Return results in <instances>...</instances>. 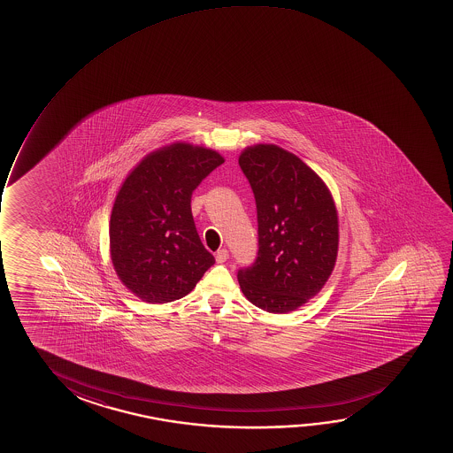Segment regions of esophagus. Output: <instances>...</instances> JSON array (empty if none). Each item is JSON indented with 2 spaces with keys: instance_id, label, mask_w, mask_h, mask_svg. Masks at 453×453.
<instances>
[{
  "instance_id": "obj_1",
  "label": "esophagus",
  "mask_w": 453,
  "mask_h": 453,
  "mask_svg": "<svg viewBox=\"0 0 453 453\" xmlns=\"http://www.w3.org/2000/svg\"><path fill=\"white\" fill-rule=\"evenodd\" d=\"M215 258H217L218 263H226L227 258H229V252H227V249H219L217 255H215Z\"/></svg>"
}]
</instances>
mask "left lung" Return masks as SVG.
<instances>
[{
    "label": "left lung",
    "instance_id": "obj_1",
    "mask_svg": "<svg viewBox=\"0 0 453 453\" xmlns=\"http://www.w3.org/2000/svg\"><path fill=\"white\" fill-rule=\"evenodd\" d=\"M254 192L258 252L236 277L250 303L273 314L297 310L322 289L339 246L334 201L302 159L277 145L242 151Z\"/></svg>",
    "mask_w": 453,
    "mask_h": 453
}]
</instances>
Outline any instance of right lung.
<instances>
[{"mask_svg":"<svg viewBox=\"0 0 453 453\" xmlns=\"http://www.w3.org/2000/svg\"><path fill=\"white\" fill-rule=\"evenodd\" d=\"M224 159L213 150L173 143L137 165L119 190L110 248L119 279L149 303L187 296L215 263L192 215V193Z\"/></svg>","mask_w":453,"mask_h":453,"instance_id":"1","label":"right lung"}]
</instances>
